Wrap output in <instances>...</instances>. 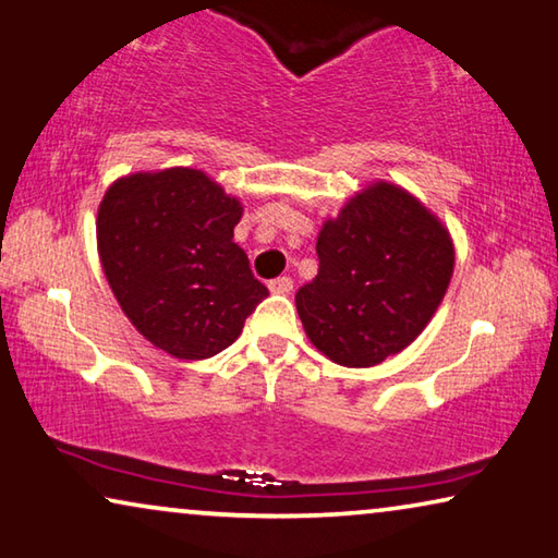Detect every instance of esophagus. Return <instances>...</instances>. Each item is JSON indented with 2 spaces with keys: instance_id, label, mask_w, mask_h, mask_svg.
Wrapping results in <instances>:
<instances>
[{
  "instance_id": "esophagus-1",
  "label": "esophagus",
  "mask_w": 558,
  "mask_h": 558,
  "mask_svg": "<svg viewBox=\"0 0 558 558\" xmlns=\"http://www.w3.org/2000/svg\"><path fill=\"white\" fill-rule=\"evenodd\" d=\"M268 288H270V293L290 295V293H293V278L280 276V278H276V280H270V282H268Z\"/></svg>"
}]
</instances>
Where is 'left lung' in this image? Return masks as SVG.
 <instances>
[{
    "label": "left lung",
    "instance_id": "left-lung-1",
    "mask_svg": "<svg viewBox=\"0 0 558 558\" xmlns=\"http://www.w3.org/2000/svg\"><path fill=\"white\" fill-rule=\"evenodd\" d=\"M318 276L295 293L313 345L368 368L411 345L453 276L448 230L405 190L378 182L318 235Z\"/></svg>",
    "mask_w": 558,
    "mask_h": 558
}]
</instances>
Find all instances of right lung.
Here are the masks:
<instances>
[{"label": "right lung", "instance_id": "1", "mask_svg": "<svg viewBox=\"0 0 558 558\" xmlns=\"http://www.w3.org/2000/svg\"><path fill=\"white\" fill-rule=\"evenodd\" d=\"M243 207L190 168L137 172L107 190L97 213L105 276L149 343L182 361L226 351L268 298L232 243Z\"/></svg>", "mask_w": 558, "mask_h": 558}]
</instances>
